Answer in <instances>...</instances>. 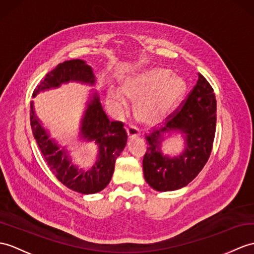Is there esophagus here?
Wrapping results in <instances>:
<instances>
[{
	"mask_svg": "<svg viewBox=\"0 0 254 254\" xmlns=\"http://www.w3.org/2000/svg\"><path fill=\"white\" fill-rule=\"evenodd\" d=\"M127 138L128 139H132L134 137H137L139 135V132L138 129L133 127V126H129L127 128Z\"/></svg>",
	"mask_w": 254,
	"mask_h": 254,
	"instance_id": "esophagus-1",
	"label": "esophagus"
}]
</instances>
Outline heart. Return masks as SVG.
I'll use <instances>...</instances> for the list:
<instances>
[{
  "label": "heart",
  "instance_id": "obj_1",
  "mask_svg": "<svg viewBox=\"0 0 254 254\" xmlns=\"http://www.w3.org/2000/svg\"><path fill=\"white\" fill-rule=\"evenodd\" d=\"M185 92L186 83L181 76L172 75L169 69L155 67L127 76L121 88L109 87L106 100L111 113L118 117L129 108V99L136 102L138 120L154 126L172 113Z\"/></svg>",
  "mask_w": 254,
  "mask_h": 254
}]
</instances>
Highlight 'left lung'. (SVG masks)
Segmentation results:
<instances>
[{"label": "left lung", "instance_id": "8db88e82", "mask_svg": "<svg viewBox=\"0 0 254 254\" xmlns=\"http://www.w3.org/2000/svg\"><path fill=\"white\" fill-rule=\"evenodd\" d=\"M216 127V100L209 82L198 73V81L186 102L164 125L146 135L147 151L143 160L144 178L158 191H172L187 186L210 157ZM181 132L185 149L178 156L163 154L167 137Z\"/></svg>", "mask_w": 254, "mask_h": 254}]
</instances>
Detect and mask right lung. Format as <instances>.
I'll use <instances>...</instances> for the list:
<instances>
[{
	"label": "right lung",
	"instance_id": "obj_1",
	"mask_svg": "<svg viewBox=\"0 0 254 254\" xmlns=\"http://www.w3.org/2000/svg\"><path fill=\"white\" fill-rule=\"evenodd\" d=\"M69 82H78L94 86L96 83L93 69L82 60H72L57 64L47 73L33 91L32 97L40 92L58 88ZM30 121L35 141L52 173L64 186L80 193H95L109 184L115 171L116 159L127 145V135L122 122H110L100 104L97 92H92L81 118L79 138L93 143L97 148L96 160L88 169L72 162L66 146H61L51 137L49 129L43 127L35 113L34 103H30Z\"/></svg>",
	"mask_w": 254,
	"mask_h": 254
}]
</instances>
